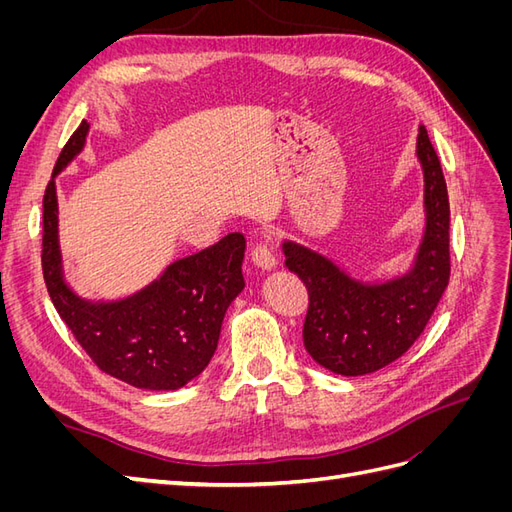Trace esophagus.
<instances>
[{
    "label": "esophagus",
    "instance_id": "34e87169",
    "mask_svg": "<svg viewBox=\"0 0 512 512\" xmlns=\"http://www.w3.org/2000/svg\"><path fill=\"white\" fill-rule=\"evenodd\" d=\"M252 260H254V265H256L258 269H262V271H273V269L277 267V258H275L273 250H271V247H269L267 243L254 245Z\"/></svg>",
    "mask_w": 512,
    "mask_h": 512
}]
</instances>
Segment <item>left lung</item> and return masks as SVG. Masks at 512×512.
<instances>
[{"label": "left lung", "instance_id": "obj_1", "mask_svg": "<svg viewBox=\"0 0 512 512\" xmlns=\"http://www.w3.org/2000/svg\"><path fill=\"white\" fill-rule=\"evenodd\" d=\"M416 158L425 179V232L408 273L369 284L301 243H282L286 267L301 277L309 294L305 350L333 374L365 376L397 361L423 333L448 286L451 207L425 126L418 128Z\"/></svg>", "mask_w": 512, "mask_h": 512}]
</instances>
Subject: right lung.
<instances>
[{"label":"right lung","instance_id":"right-lung-1","mask_svg":"<svg viewBox=\"0 0 512 512\" xmlns=\"http://www.w3.org/2000/svg\"><path fill=\"white\" fill-rule=\"evenodd\" d=\"M83 121L61 149L42 200V273L57 314L104 374L136 389L177 391L203 374L218 348L228 305L243 290L245 239L230 232L207 250L168 265L119 301L81 299L64 277L55 177L85 147Z\"/></svg>","mask_w":512,"mask_h":512}]
</instances>
